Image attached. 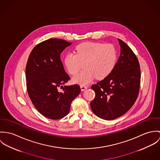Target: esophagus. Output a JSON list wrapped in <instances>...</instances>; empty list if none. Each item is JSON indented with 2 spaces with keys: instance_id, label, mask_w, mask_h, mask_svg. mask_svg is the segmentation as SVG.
Instances as JSON below:
<instances>
[{
  "instance_id": "34e87169",
  "label": "esophagus",
  "mask_w": 160,
  "mask_h": 160,
  "mask_svg": "<svg viewBox=\"0 0 160 160\" xmlns=\"http://www.w3.org/2000/svg\"><path fill=\"white\" fill-rule=\"evenodd\" d=\"M80 88H81L82 91H85V89L88 88V87L87 86H85V85H81L80 86Z\"/></svg>"
}]
</instances>
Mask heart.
I'll list each match as a JSON object with an SVG mask.
<instances>
[{
	"mask_svg": "<svg viewBox=\"0 0 160 160\" xmlns=\"http://www.w3.org/2000/svg\"><path fill=\"white\" fill-rule=\"evenodd\" d=\"M117 59V50L112 44L84 42L76 47L75 54L65 55L64 64L72 75H75L83 64L85 70L75 76L72 81L84 85L95 77L98 80L106 78L113 70Z\"/></svg>",
	"mask_w": 160,
	"mask_h": 160,
	"instance_id": "b5f03b06",
	"label": "heart"
}]
</instances>
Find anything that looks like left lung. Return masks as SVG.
<instances>
[{
    "label": "left lung",
    "instance_id": "left-lung-1",
    "mask_svg": "<svg viewBox=\"0 0 160 160\" xmlns=\"http://www.w3.org/2000/svg\"><path fill=\"white\" fill-rule=\"evenodd\" d=\"M120 56L113 70L106 78L91 86L96 94L91 102L93 113L111 120L126 113L135 103L140 89L141 69L136 54L118 38Z\"/></svg>",
    "mask_w": 160,
    "mask_h": 160
}]
</instances>
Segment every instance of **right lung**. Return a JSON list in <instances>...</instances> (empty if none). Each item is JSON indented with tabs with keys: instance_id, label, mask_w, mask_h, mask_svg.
I'll list each match as a JSON object with an SVG mask.
<instances>
[{
	"instance_id": "add662e5",
	"label": "right lung",
	"mask_w": 160,
	"mask_h": 160,
	"mask_svg": "<svg viewBox=\"0 0 160 160\" xmlns=\"http://www.w3.org/2000/svg\"><path fill=\"white\" fill-rule=\"evenodd\" d=\"M71 44L64 40L54 38L42 42L33 48L26 64L28 95L36 109L52 120L66 116L72 101L81 92L77 84L64 86L62 92L58 90L70 80L60 56L61 52Z\"/></svg>"
}]
</instances>
